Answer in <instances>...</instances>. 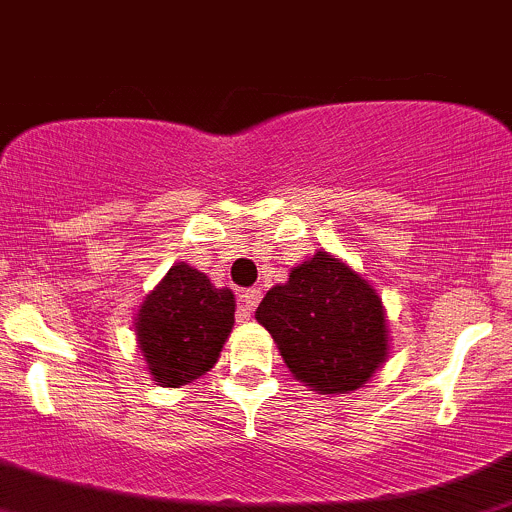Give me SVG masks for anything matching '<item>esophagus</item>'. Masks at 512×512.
<instances>
[{"label": "esophagus", "instance_id": "obj_1", "mask_svg": "<svg viewBox=\"0 0 512 512\" xmlns=\"http://www.w3.org/2000/svg\"><path fill=\"white\" fill-rule=\"evenodd\" d=\"M258 300H261V291H258V288H246V291L239 295V320L251 318Z\"/></svg>", "mask_w": 512, "mask_h": 512}]
</instances>
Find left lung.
I'll return each instance as SVG.
<instances>
[{
  "instance_id": "1",
  "label": "left lung",
  "mask_w": 512,
  "mask_h": 512,
  "mask_svg": "<svg viewBox=\"0 0 512 512\" xmlns=\"http://www.w3.org/2000/svg\"><path fill=\"white\" fill-rule=\"evenodd\" d=\"M291 374L315 394L365 387L389 357L382 298L350 263L315 251L256 308Z\"/></svg>"
}]
</instances>
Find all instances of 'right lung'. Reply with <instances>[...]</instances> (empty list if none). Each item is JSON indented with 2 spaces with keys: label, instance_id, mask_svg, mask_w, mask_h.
<instances>
[{
  "label": "right lung",
  "instance_id": "add662e5",
  "mask_svg": "<svg viewBox=\"0 0 512 512\" xmlns=\"http://www.w3.org/2000/svg\"><path fill=\"white\" fill-rule=\"evenodd\" d=\"M234 313L229 288H217L189 263H175L135 313V340L152 379L179 389L212 370L234 328Z\"/></svg>",
  "mask_w": 512,
  "mask_h": 512
}]
</instances>
